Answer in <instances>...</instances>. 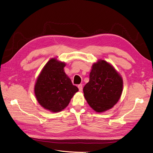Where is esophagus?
I'll return each instance as SVG.
<instances>
[{"mask_svg":"<svg viewBox=\"0 0 153 153\" xmlns=\"http://www.w3.org/2000/svg\"><path fill=\"white\" fill-rule=\"evenodd\" d=\"M77 87H78V88H79V90L80 92H82V90H83V88H82V84H79L78 86H77Z\"/></svg>","mask_w":153,"mask_h":153,"instance_id":"obj_1","label":"esophagus"}]
</instances>
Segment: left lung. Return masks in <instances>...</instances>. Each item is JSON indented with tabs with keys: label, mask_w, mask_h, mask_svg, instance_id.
<instances>
[{
	"label": "left lung",
	"mask_w": 153,
	"mask_h": 153,
	"mask_svg": "<svg viewBox=\"0 0 153 153\" xmlns=\"http://www.w3.org/2000/svg\"><path fill=\"white\" fill-rule=\"evenodd\" d=\"M88 104L102 113L117 104L122 94L123 79L112 65L102 59L93 63L89 82L83 89Z\"/></svg>",
	"instance_id": "8db88e82"
}]
</instances>
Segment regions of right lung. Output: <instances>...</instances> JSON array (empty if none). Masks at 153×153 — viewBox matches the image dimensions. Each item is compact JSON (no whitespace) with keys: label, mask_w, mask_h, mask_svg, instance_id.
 <instances>
[{"label":"right lung","mask_w":153,"mask_h":153,"mask_svg":"<svg viewBox=\"0 0 153 153\" xmlns=\"http://www.w3.org/2000/svg\"><path fill=\"white\" fill-rule=\"evenodd\" d=\"M65 62L52 58L44 66L36 79L34 86L36 100L51 112L63 110L79 90L65 73Z\"/></svg>","instance_id":"right-lung-1"}]
</instances>
